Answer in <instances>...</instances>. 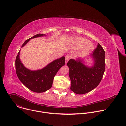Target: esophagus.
Listing matches in <instances>:
<instances>
[{"label":"esophagus","mask_w":126,"mask_h":126,"mask_svg":"<svg viewBox=\"0 0 126 126\" xmlns=\"http://www.w3.org/2000/svg\"><path fill=\"white\" fill-rule=\"evenodd\" d=\"M71 55H67L66 56V57H65V62H66V64H67V62H68V61H69V60L71 58Z\"/></svg>","instance_id":"esophagus-1"}]
</instances>
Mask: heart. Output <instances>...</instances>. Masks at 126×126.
Listing matches in <instances>:
<instances>
[{
  "label": "heart",
  "instance_id": "heart-1",
  "mask_svg": "<svg viewBox=\"0 0 126 126\" xmlns=\"http://www.w3.org/2000/svg\"><path fill=\"white\" fill-rule=\"evenodd\" d=\"M72 45L76 48H81L83 52H89L92 50L94 48V44L88 41L87 39L82 37H76L72 41Z\"/></svg>",
  "mask_w": 126,
  "mask_h": 126
}]
</instances>
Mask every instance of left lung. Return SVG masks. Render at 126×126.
<instances>
[{"instance_id": "1", "label": "left lung", "mask_w": 126, "mask_h": 126, "mask_svg": "<svg viewBox=\"0 0 126 126\" xmlns=\"http://www.w3.org/2000/svg\"><path fill=\"white\" fill-rule=\"evenodd\" d=\"M94 60L92 66L84 64L83 59H71L67 63L69 68L71 90L77 94L87 93L97 87L103 78L105 69V53L99 43L89 55Z\"/></svg>"}]
</instances>
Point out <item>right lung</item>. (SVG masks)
Instances as JSON below:
<instances>
[{"instance_id":"obj_1","label":"right lung","mask_w":126,"mask_h":126,"mask_svg":"<svg viewBox=\"0 0 126 126\" xmlns=\"http://www.w3.org/2000/svg\"><path fill=\"white\" fill-rule=\"evenodd\" d=\"M46 36L43 34H38L26 40L21 47L26 45L31 39ZM19 51L15 60V69L17 75L21 82L32 91L42 93L50 89L53 84L55 75L61 67L65 64V57L61 58L53 61L46 67L37 70H30L26 68L20 59Z\"/></svg>"}]
</instances>
